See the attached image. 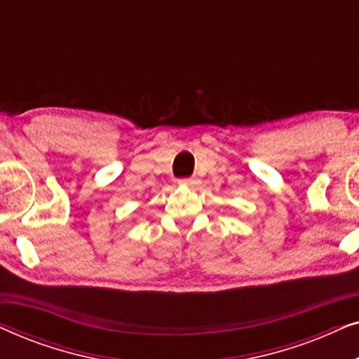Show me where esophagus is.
Listing matches in <instances>:
<instances>
[{"label": "esophagus", "instance_id": "34e87169", "mask_svg": "<svg viewBox=\"0 0 359 359\" xmlns=\"http://www.w3.org/2000/svg\"><path fill=\"white\" fill-rule=\"evenodd\" d=\"M181 183H183L184 186H189V188H194V186L199 184V180L198 178H184V180H181Z\"/></svg>", "mask_w": 359, "mask_h": 359}]
</instances>
